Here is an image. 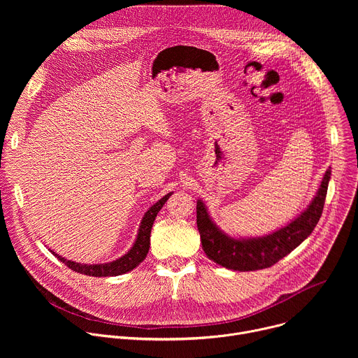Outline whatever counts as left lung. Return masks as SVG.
<instances>
[{
    "label": "left lung",
    "instance_id": "left-lung-1",
    "mask_svg": "<svg viewBox=\"0 0 358 358\" xmlns=\"http://www.w3.org/2000/svg\"><path fill=\"white\" fill-rule=\"evenodd\" d=\"M331 170L324 173L320 188L309 207L286 227L258 238H232L218 228L201 199L196 201V227L202 249L215 264L239 272L265 269L290 253L317 225L326 201Z\"/></svg>",
    "mask_w": 358,
    "mask_h": 358
}]
</instances>
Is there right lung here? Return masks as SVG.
Here are the masks:
<instances>
[{
  "label": "right lung",
  "instance_id": "obj_1",
  "mask_svg": "<svg viewBox=\"0 0 358 358\" xmlns=\"http://www.w3.org/2000/svg\"><path fill=\"white\" fill-rule=\"evenodd\" d=\"M171 194L173 192H169L162 199H159L155 206L148 208V211L144 214V217L140 222V228H138V232H137L133 246L130 248L129 252H126L123 255V257H120L119 259H116L113 262L93 264V265L78 264V262L68 261V259L59 257V255L55 253L54 250H50V252H52L54 257H57L69 269H72L78 273H82V275L94 276V278H108V276H119V275L127 273V272L133 271L136 266H138L145 259L147 253H148V248H150V234H151L152 224H155V220H156L159 211L163 208V206L166 203V201L171 196Z\"/></svg>",
  "mask_w": 358,
  "mask_h": 358
}]
</instances>
